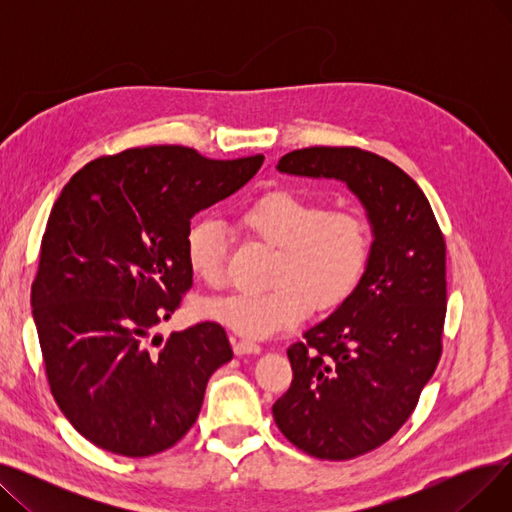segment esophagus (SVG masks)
I'll return each mask as SVG.
<instances>
[{
    "label": "esophagus",
    "mask_w": 512,
    "mask_h": 512,
    "mask_svg": "<svg viewBox=\"0 0 512 512\" xmlns=\"http://www.w3.org/2000/svg\"><path fill=\"white\" fill-rule=\"evenodd\" d=\"M232 346H234V353L236 355H259L261 353V344H257L253 340H238V338H234Z\"/></svg>",
    "instance_id": "obj_1"
}]
</instances>
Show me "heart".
Returning <instances> with one entry per match:
<instances>
[{
	"instance_id": "obj_1",
	"label": "heart",
	"mask_w": 512,
	"mask_h": 512,
	"mask_svg": "<svg viewBox=\"0 0 512 512\" xmlns=\"http://www.w3.org/2000/svg\"><path fill=\"white\" fill-rule=\"evenodd\" d=\"M249 232L278 247L274 286L238 290L209 299L203 315L236 334L270 338L297 326L315 311L340 307L357 290L371 253V232L363 215L324 209L292 188H274L238 213ZM184 257L195 278L209 286L224 282L226 236L215 220H197L184 234Z\"/></svg>"
}]
</instances>
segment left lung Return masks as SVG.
Returning a JSON list of instances; mask_svg holds the SVG:
<instances>
[{
    "label": "left lung",
    "instance_id": "8db88e82",
    "mask_svg": "<svg viewBox=\"0 0 512 512\" xmlns=\"http://www.w3.org/2000/svg\"><path fill=\"white\" fill-rule=\"evenodd\" d=\"M276 168L344 182L371 224L357 290L288 348L292 384L272 407L294 446L315 459L348 461L405 425L438 367L446 242L417 182L380 155L307 147L286 153Z\"/></svg>",
    "mask_w": 512,
    "mask_h": 512
}]
</instances>
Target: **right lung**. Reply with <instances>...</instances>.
<instances>
[{
    "label": "right lung",
    "mask_w": 512,
    "mask_h": 512,
    "mask_svg": "<svg viewBox=\"0 0 512 512\" xmlns=\"http://www.w3.org/2000/svg\"><path fill=\"white\" fill-rule=\"evenodd\" d=\"M155 145L99 157L53 203L31 288L47 382L80 436L122 456L172 448L232 359L220 324L153 336L193 286L184 234L261 168Z\"/></svg>",
    "instance_id": "obj_1"
}]
</instances>
